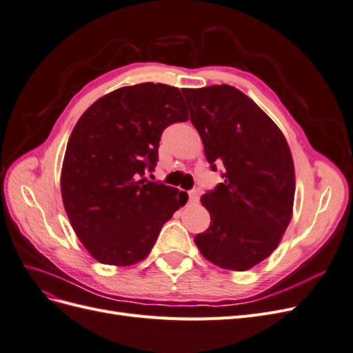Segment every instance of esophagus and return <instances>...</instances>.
<instances>
[{
	"mask_svg": "<svg viewBox=\"0 0 353 353\" xmlns=\"http://www.w3.org/2000/svg\"><path fill=\"white\" fill-rule=\"evenodd\" d=\"M188 199H190V203H197L199 201V193L197 191H190L188 193Z\"/></svg>",
	"mask_w": 353,
	"mask_h": 353,
	"instance_id": "esophagus-1",
	"label": "esophagus"
}]
</instances>
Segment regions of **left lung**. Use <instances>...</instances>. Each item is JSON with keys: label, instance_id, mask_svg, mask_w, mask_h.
<instances>
[{"label": "left lung", "instance_id": "left-lung-1", "mask_svg": "<svg viewBox=\"0 0 353 353\" xmlns=\"http://www.w3.org/2000/svg\"><path fill=\"white\" fill-rule=\"evenodd\" d=\"M212 169L225 178L200 201L209 228L194 241L223 270L248 271L276 249L290 223L294 165L285 137L258 104L231 85L183 90Z\"/></svg>", "mask_w": 353, "mask_h": 353}]
</instances>
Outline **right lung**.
Wrapping results in <instances>:
<instances>
[{
    "label": "right lung",
    "instance_id": "add662e5",
    "mask_svg": "<svg viewBox=\"0 0 353 353\" xmlns=\"http://www.w3.org/2000/svg\"><path fill=\"white\" fill-rule=\"evenodd\" d=\"M188 121L176 87L144 82L92 103L74 125L61 168V197L94 259L130 266L147 258L187 193L140 179L157 162L166 126Z\"/></svg>",
    "mask_w": 353,
    "mask_h": 353
}]
</instances>
